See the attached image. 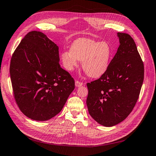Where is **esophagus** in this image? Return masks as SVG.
Returning <instances> with one entry per match:
<instances>
[{
    "instance_id": "1",
    "label": "esophagus",
    "mask_w": 156,
    "mask_h": 156,
    "mask_svg": "<svg viewBox=\"0 0 156 156\" xmlns=\"http://www.w3.org/2000/svg\"><path fill=\"white\" fill-rule=\"evenodd\" d=\"M83 83H81L79 81H75V86H76L77 87H81L82 85H83Z\"/></svg>"
}]
</instances>
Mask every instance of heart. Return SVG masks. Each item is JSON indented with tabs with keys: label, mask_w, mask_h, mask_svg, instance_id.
<instances>
[{
	"label": "heart",
	"mask_w": 156,
	"mask_h": 156,
	"mask_svg": "<svg viewBox=\"0 0 156 156\" xmlns=\"http://www.w3.org/2000/svg\"><path fill=\"white\" fill-rule=\"evenodd\" d=\"M111 55L112 49L107 42L80 38L73 42L70 51L61 54L60 58L68 71L76 68L79 60L82 61L83 69L87 74L92 78H98L106 72Z\"/></svg>",
	"instance_id": "1"
}]
</instances>
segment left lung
I'll list each match as a JSON object with an SVG mask.
<instances>
[{
	"label": "left lung",
	"instance_id": "left-lung-1",
	"mask_svg": "<svg viewBox=\"0 0 156 156\" xmlns=\"http://www.w3.org/2000/svg\"><path fill=\"white\" fill-rule=\"evenodd\" d=\"M120 45L106 72L87 83V105L98 124L111 127L124 120L133 110L144 80V64L133 39L118 32Z\"/></svg>",
	"mask_w": 156,
	"mask_h": 156
}]
</instances>
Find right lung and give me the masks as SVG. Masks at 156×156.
Here are the masks:
<instances>
[{
	"label": "right lung",
	"instance_id": "right-lung-1",
	"mask_svg": "<svg viewBox=\"0 0 156 156\" xmlns=\"http://www.w3.org/2000/svg\"><path fill=\"white\" fill-rule=\"evenodd\" d=\"M59 61L58 47L39 31L28 33L14 51L10 66L14 98L29 119L55 116L74 90L73 79Z\"/></svg>",
	"mask_w": 156,
	"mask_h": 156
}]
</instances>
